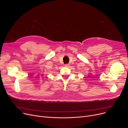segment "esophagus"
Masks as SVG:
<instances>
[{"mask_svg": "<svg viewBox=\"0 0 128 128\" xmlns=\"http://www.w3.org/2000/svg\"><path fill=\"white\" fill-rule=\"evenodd\" d=\"M65 67H66V68H68V67L70 66V64H65Z\"/></svg>", "mask_w": 128, "mask_h": 128, "instance_id": "1", "label": "esophagus"}]
</instances>
